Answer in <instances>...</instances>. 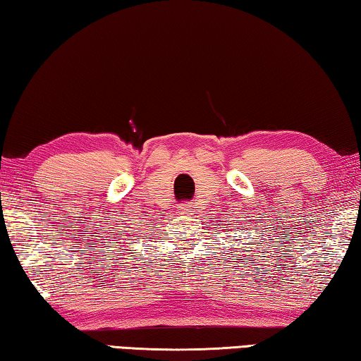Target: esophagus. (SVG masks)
<instances>
[{"instance_id":"34e87169","label":"esophagus","mask_w":361,"mask_h":361,"mask_svg":"<svg viewBox=\"0 0 361 361\" xmlns=\"http://www.w3.org/2000/svg\"><path fill=\"white\" fill-rule=\"evenodd\" d=\"M195 208H197V206H195L193 203L188 202V203H182L179 209H180L182 214H193V212H195Z\"/></svg>"}]
</instances>
